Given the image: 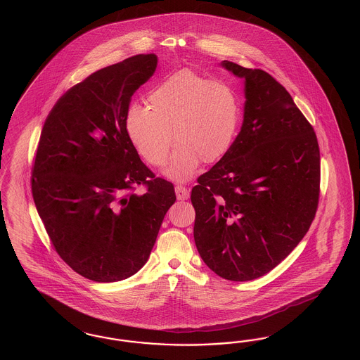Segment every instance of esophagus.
Masks as SVG:
<instances>
[{
    "label": "esophagus",
    "instance_id": "34e87169",
    "mask_svg": "<svg viewBox=\"0 0 360 360\" xmlns=\"http://www.w3.org/2000/svg\"><path fill=\"white\" fill-rule=\"evenodd\" d=\"M175 195L178 200H186L190 196V191L184 186H175Z\"/></svg>",
    "mask_w": 360,
    "mask_h": 360
}]
</instances>
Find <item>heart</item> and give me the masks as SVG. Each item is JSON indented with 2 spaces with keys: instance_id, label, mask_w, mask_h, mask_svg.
<instances>
[{
  "instance_id": "heart-1",
  "label": "heart",
  "mask_w": 360,
  "mask_h": 360,
  "mask_svg": "<svg viewBox=\"0 0 360 360\" xmlns=\"http://www.w3.org/2000/svg\"><path fill=\"white\" fill-rule=\"evenodd\" d=\"M148 101L149 108L129 107L125 128L136 150L153 166L166 162L174 139L178 145L164 170L167 178L186 182L200 162L217 164L227 155L241 112L229 84L185 68L153 88Z\"/></svg>"
}]
</instances>
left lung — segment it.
<instances>
[{
  "instance_id": "1",
  "label": "left lung",
  "mask_w": 360,
  "mask_h": 360,
  "mask_svg": "<svg viewBox=\"0 0 360 360\" xmlns=\"http://www.w3.org/2000/svg\"><path fill=\"white\" fill-rule=\"evenodd\" d=\"M244 82V115L227 155L191 190L202 260L229 281L271 272L304 239L319 198L313 127L268 72L223 60Z\"/></svg>"
}]
</instances>
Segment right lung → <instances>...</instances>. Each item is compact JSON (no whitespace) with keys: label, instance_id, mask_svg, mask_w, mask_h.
<instances>
[{"label":"right lung","instance_id":"add662e5","mask_svg":"<svg viewBox=\"0 0 360 360\" xmlns=\"http://www.w3.org/2000/svg\"><path fill=\"white\" fill-rule=\"evenodd\" d=\"M157 62V55H134L94 72L58 100L41 133L35 207L58 255L96 283L141 269L175 202L174 186L154 178L125 128L131 95ZM141 183L145 195L127 193Z\"/></svg>","mask_w":360,"mask_h":360}]
</instances>
